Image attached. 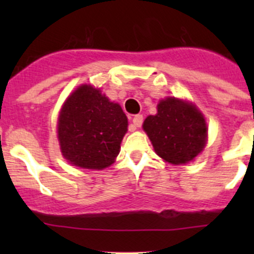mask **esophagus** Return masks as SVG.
Returning <instances> with one entry per match:
<instances>
[{
	"label": "esophagus",
	"instance_id": "34e87169",
	"mask_svg": "<svg viewBox=\"0 0 254 254\" xmlns=\"http://www.w3.org/2000/svg\"><path fill=\"white\" fill-rule=\"evenodd\" d=\"M142 123H143L142 115L137 114V115H135L134 118H132V124H134V127H141V125H142Z\"/></svg>",
	"mask_w": 254,
	"mask_h": 254
}]
</instances>
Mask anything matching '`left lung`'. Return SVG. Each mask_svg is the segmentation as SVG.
I'll return each mask as SVG.
<instances>
[{
	"mask_svg": "<svg viewBox=\"0 0 254 254\" xmlns=\"http://www.w3.org/2000/svg\"><path fill=\"white\" fill-rule=\"evenodd\" d=\"M142 127L157 155L173 165L189 162L205 146L204 117L195 107L176 98L161 101L157 114L148 115Z\"/></svg>",
	"mask_w": 254,
	"mask_h": 254,
	"instance_id": "1",
	"label": "left lung"
}]
</instances>
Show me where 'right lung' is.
<instances>
[{
  "label": "right lung",
  "instance_id": "add662e5",
  "mask_svg": "<svg viewBox=\"0 0 254 254\" xmlns=\"http://www.w3.org/2000/svg\"><path fill=\"white\" fill-rule=\"evenodd\" d=\"M127 130V115L119 104L87 84L68 97L59 117L64 157L88 170H103L114 162Z\"/></svg>",
  "mask_w": 254,
  "mask_h": 254
}]
</instances>
